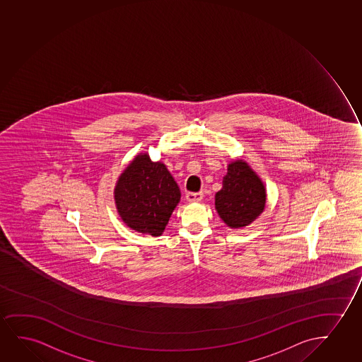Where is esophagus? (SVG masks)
<instances>
[{"label":"esophagus","mask_w":362,"mask_h":362,"mask_svg":"<svg viewBox=\"0 0 362 362\" xmlns=\"http://www.w3.org/2000/svg\"><path fill=\"white\" fill-rule=\"evenodd\" d=\"M202 193H187L185 197L189 202H199L202 200Z\"/></svg>","instance_id":"esophagus-1"}]
</instances>
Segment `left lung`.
<instances>
[{
    "label": "left lung",
    "instance_id": "1",
    "mask_svg": "<svg viewBox=\"0 0 362 362\" xmlns=\"http://www.w3.org/2000/svg\"><path fill=\"white\" fill-rule=\"evenodd\" d=\"M267 188L245 160H232L215 194V209L221 220L233 230L253 223L265 209Z\"/></svg>",
    "mask_w": 362,
    "mask_h": 362
}]
</instances>
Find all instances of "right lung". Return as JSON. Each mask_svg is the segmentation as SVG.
<instances>
[{
  "label": "right lung",
  "instance_id": "1",
  "mask_svg": "<svg viewBox=\"0 0 362 362\" xmlns=\"http://www.w3.org/2000/svg\"><path fill=\"white\" fill-rule=\"evenodd\" d=\"M180 189L162 160L153 162L141 152L125 167L114 188V200L122 222L135 232L162 235L174 209L180 202Z\"/></svg>",
  "mask_w": 362,
  "mask_h": 362
}]
</instances>
